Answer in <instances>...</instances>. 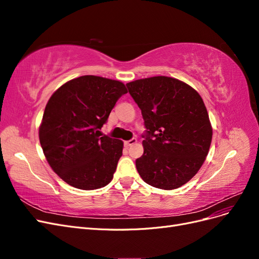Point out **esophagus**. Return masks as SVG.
Masks as SVG:
<instances>
[{
    "label": "esophagus",
    "instance_id": "obj_1",
    "mask_svg": "<svg viewBox=\"0 0 259 259\" xmlns=\"http://www.w3.org/2000/svg\"><path fill=\"white\" fill-rule=\"evenodd\" d=\"M136 144H137V139L136 138H133V139L128 140V142H125L124 143V145L126 146V147H132V146H134Z\"/></svg>",
    "mask_w": 259,
    "mask_h": 259
}]
</instances>
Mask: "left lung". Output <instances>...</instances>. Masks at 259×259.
Listing matches in <instances>:
<instances>
[{
	"mask_svg": "<svg viewBox=\"0 0 259 259\" xmlns=\"http://www.w3.org/2000/svg\"><path fill=\"white\" fill-rule=\"evenodd\" d=\"M126 85L147 128L138 173L152 187L177 189L198 173L209 150L213 128L204 101L190 85L169 76Z\"/></svg>",
	"mask_w": 259,
	"mask_h": 259,
	"instance_id": "obj_1",
	"label": "left lung"
}]
</instances>
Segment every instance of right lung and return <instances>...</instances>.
Segmentation results:
<instances>
[{"instance_id": "1", "label": "right lung", "mask_w": 259, "mask_h": 259, "mask_svg": "<svg viewBox=\"0 0 259 259\" xmlns=\"http://www.w3.org/2000/svg\"><path fill=\"white\" fill-rule=\"evenodd\" d=\"M127 90L124 83L82 75L62 84L46 104L38 138L50 166L65 183L95 190L113 178L123 142L99 128Z\"/></svg>"}]
</instances>
